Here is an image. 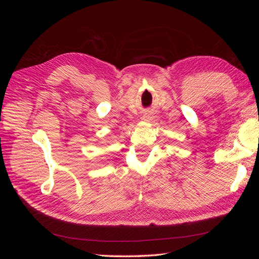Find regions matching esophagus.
Masks as SVG:
<instances>
[{
    "mask_svg": "<svg viewBox=\"0 0 259 259\" xmlns=\"http://www.w3.org/2000/svg\"><path fill=\"white\" fill-rule=\"evenodd\" d=\"M143 119H144L145 121H147V122H150V121L152 120V114H151V113H149V112H147V113H145V114H144Z\"/></svg>",
    "mask_w": 259,
    "mask_h": 259,
    "instance_id": "1",
    "label": "esophagus"
}]
</instances>
